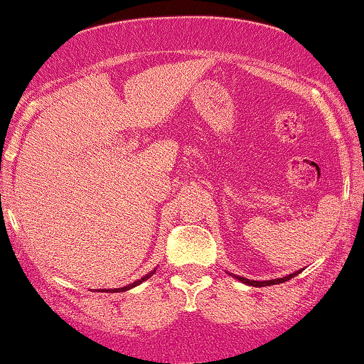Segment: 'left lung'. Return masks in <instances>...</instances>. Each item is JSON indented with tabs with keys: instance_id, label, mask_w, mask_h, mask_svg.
I'll list each match as a JSON object with an SVG mask.
<instances>
[{
	"instance_id": "8db88e82",
	"label": "left lung",
	"mask_w": 364,
	"mask_h": 364,
	"mask_svg": "<svg viewBox=\"0 0 364 364\" xmlns=\"http://www.w3.org/2000/svg\"><path fill=\"white\" fill-rule=\"evenodd\" d=\"M298 273H300V272H295V273H291V275H287V277H283V278H277V280H267V282L248 280V278L237 277V275H235V278H237V280H240L242 283H247V285H250V287H270V285H278V283H283V282L291 280V278H293V277H296Z\"/></svg>"
}]
</instances>
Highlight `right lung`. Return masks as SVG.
<instances>
[{"instance_id":"add662e5","label":"right lung","mask_w":364,"mask_h":364,"mask_svg":"<svg viewBox=\"0 0 364 364\" xmlns=\"http://www.w3.org/2000/svg\"><path fill=\"white\" fill-rule=\"evenodd\" d=\"M154 273H156V270H152L151 273H147L146 277H142L141 280H137V282H134V283H131V285H127V287H122V288H102V290H96V291H106V293H119V291H126V290H131V288H134V287H137V285H141L142 282H146L147 278H151Z\"/></svg>"}]
</instances>
